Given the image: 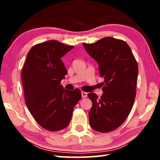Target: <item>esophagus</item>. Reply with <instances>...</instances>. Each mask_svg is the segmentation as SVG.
I'll return each mask as SVG.
<instances>
[{"instance_id": "1", "label": "esophagus", "mask_w": 160, "mask_h": 160, "mask_svg": "<svg viewBox=\"0 0 160 160\" xmlns=\"http://www.w3.org/2000/svg\"><path fill=\"white\" fill-rule=\"evenodd\" d=\"M81 93H82V98H86L87 96V93L84 92V91H82Z\"/></svg>"}]
</instances>
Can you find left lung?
Returning a JSON list of instances; mask_svg holds the SVG:
<instances>
[{
	"instance_id": "8db88e82",
	"label": "left lung",
	"mask_w": 160,
	"mask_h": 160,
	"mask_svg": "<svg viewBox=\"0 0 160 160\" xmlns=\"http://www.w3.org/2000/svg\"><path fill=\"white\" fill-rule=\"evenodd\" d=\"M87 53L97 61L104 78L103 94H88L92 107L89 123L95 131L108 132L120 127L128 116L136 96L138 65L125 41L105 37L91 44L83 43Z\"/></svg>"
}]
</instances>
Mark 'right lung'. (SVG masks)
Here are the masks:
<instances>
[{"label":"right lung","mask_w":160,"mask_h":160,"mask_svg":"<svg viewBox=\"0 0 160 160\" xmlns=\"http://www.w3.org/2000/svg\"><path fill=\"white\" fill-rule=\"evenodd\" d=\"M73 46L51 40L32 47L21 77L27 107L40 127L58 131L69 125L73 107L81 99L80 89L60 85L67 71L61 60Z\"/></svg>","instance_id":"right-lung-1"}]
</instances>
